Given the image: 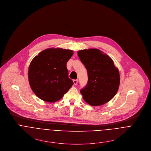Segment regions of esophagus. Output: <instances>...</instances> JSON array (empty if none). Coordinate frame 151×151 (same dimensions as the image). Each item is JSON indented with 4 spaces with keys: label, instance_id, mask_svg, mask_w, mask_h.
<instances>
[{
    "label": "esophagus",
    "instance_id": "esophagus-1",
    "mask_svg": "<svg viewBox=\"0 0 151 151\" xmlns=\"http://www.w3.org/2000/svg\"><path fill=\"white\" fill-rule=\"evenodd\" d=\"M73 82H74V84L75 85H76L77 84V83H78V80H74Z\"/></svg>",
    "mask_w": 151,
    "mask_h": 151
}]
</instances>
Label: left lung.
Returning a JSON list of instances; mask_svg holds the SVG:
<instances>
[{"mask_svg":"<svg viewBox=\"0 0 151 151\" xmlns=\"http://www.w3.org/2000/svg\"><path fill=\"white\" fill-rule=\"evenodd\" d=\"M88 71V81L80 92L92 106L104 104L115 96L120 84V75L113 60L101 50L90 48L77 53Z\"/></svg>","mask_w":151,"mask_h":151,"instance_id":"1","label":"left lung"}]
</instances>
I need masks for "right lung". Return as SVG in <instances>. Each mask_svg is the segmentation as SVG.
<instances>
[{
  "instance_id": "add662e5",
  "label": "right lung",
  "mask_w": 151,
  "mask_h": 151,
  "mask_svg": "<svg viewBox=\"0 0 151 151\" xmlns=\"http://www.w3.org/2000/svg\"><path fill=\"white\" fill-rule=\"evenodd\" d=\"M73 55L71 50L47 48L31 61L28 70L30 88L41 99L55 103L73 85L66 63Z\"/></svg>"
}]
</instances>
